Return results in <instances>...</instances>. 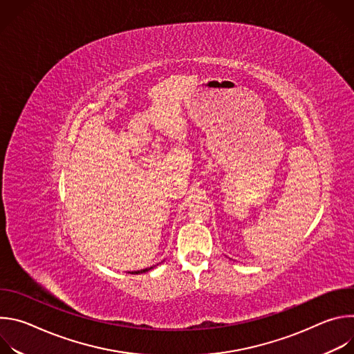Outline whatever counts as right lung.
Returning a JSON list of instances; mask_svg holds the SVG:
<instances>
[{"mask_svg":"<svg viewBox=\"0 0 354 354\" xmlns=\"http://www.w3.org/2000/svg\"><path fill=\"white\" fill-rule=\"evenodd\" d=\"M149 269H153V268H149ZM149 269H142V270H137V272H131V274H140V273H145V272H148Z\"/></svg>","mask_w":354,"mask_h":354,"instance_id":"right-lung-1","label":"right lung"}]
</instances>
